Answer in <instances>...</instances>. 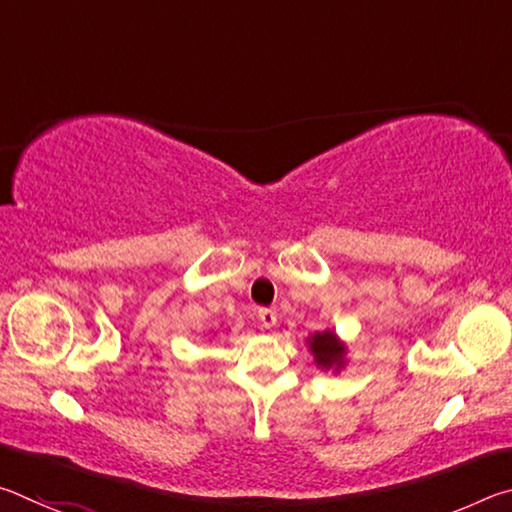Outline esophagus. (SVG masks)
I'll use <instances>...</instances> for the list:
<instances>
[{"label":"esophagus","mask_w":512,"mask_h":512,"mask_svg":"<svg viewBox=\"0 0 512 512\" xmlns=\"http://www.w3.org/2000/svg\"><path fill=\"white\" fill-rule=\"evenodd\" d=\"M257 318H259V323H262V327H266V329H273L277 325V314L273 309H259Z\"/></svg>","instance_id":"obj_1"}]
</instances>
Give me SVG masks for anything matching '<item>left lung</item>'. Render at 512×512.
Instances as JSON below:
<instances>
[{"label":"left lung","mask_w":512,"mask_h":512,"mask_svg":"<svg viewBox=\"0 0 512 512\" xmlns=\"http://www.w3.org/2000/svg\"><path fill=\"white\" fill-rule=\"evenodd\" d=\"M307 343L318 366L341 368L345 363V348L339 343V339H336V334L329 332V329L327 332H316L314 336H309Z\"/></svg>","instance_id":"left-lung-1"}]
</instances>
